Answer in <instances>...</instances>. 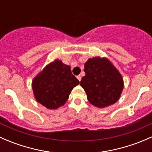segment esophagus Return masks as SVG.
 <instances>
[{
	"instance_id": "34e87169",
	"label": "esophagus",
	"mask_w": 152,
	"mask_h": 152,
	"mask_svg": "<svg viewBox=\"0 0 152 152\" xmlns=\"http://www.w3.org/2000/svg\"><path fill=\"white\" fill-rule=\"evenodd\" d=\"M76 77H77L78 80H79V82H80L81 79H82V76H81V75H79V76H76Z\"/></svg>"
}]
</instances>
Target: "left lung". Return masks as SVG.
Returning a JSON list of instances; mask_svg holds the SVG:
<instances>
[{"label":"left lung","mask_w":152,"mask_h":152,"mask_svg":"<svg viewBox=\"0 0 152 152\" xmlns=\"http://www.w3.org/2000/svg\"><path fill=\"white\" fill-rule=\"evenodd\" d=\"M85 76L80 85L90 104L99 108L113 104L124 88L121 73L106 58L89 59L85 64Z\"/></svg>","instance_id":"obj_1"}]
</instances>
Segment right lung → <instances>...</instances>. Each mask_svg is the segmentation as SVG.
<instances>
[{
  "label": "right lung",
  "instance_id": "right-lung-1",
  "mask_svg": "<svg viewBox=\"0 0 152 152\" xmlns=\"http://www.w3.org/2000/svg\"><path fill=\"white\" fill-rule=\"evenodd\" d=\"M79 84L69 65L55 60L34 78L32 88L39 104L48 109H57L65 104L71 90Z\"/></svg>",
  "mask_w": 152,
  "mask_h": 152
}]
</instances>
